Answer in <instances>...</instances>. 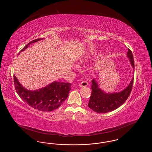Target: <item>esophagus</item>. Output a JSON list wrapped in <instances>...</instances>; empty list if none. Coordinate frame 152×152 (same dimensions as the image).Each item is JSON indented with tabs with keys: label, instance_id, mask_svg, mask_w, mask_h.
Segmentation results:
<instances>
[{
	"label": "esophagus",
	"instance_id": "esophagus-1",
	"mask_svg": "<svg viewBox=\"0 0 152 152\" xmlns=\"http://www.w3.org/2000/svg\"><path fill=\"white\" fill-rule=\"evenodd\" d=\"M88 85V83L87 81H82L79 84V87H87Z\"/></svg>",
	"mask_w": 152,
	"mask_h": 152
}]
</instances>
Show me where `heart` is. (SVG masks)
<instances>
[{
    "mask_svg": "<svg viewBox=\"0 0 152 152\" xmlns=\"http://www.w3.org/2000/svg\"><path fill=\"white\" fill-rule=\"evenodd\" d=\"M94 54L91 53V54H89L88 55L84 56L83 58H82L80 59V63L81 64H83L84 63H86L89 59H91L92 57H94ZM77 67H78V65H77V64H75L74 65V68H77Z\"/></svg>",
    "mask_w": 152,
    "mask_h": 152,
    "instance_id": "heart-1",
    "label": "heart"
}]
</instances>
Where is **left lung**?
<instances>
[{
	"label": "left lung",
	"instance_id": "8db88e82",
	"mask_svg": "<svg viewBox=\"0 0 152 152\" xmlns=\"http://www.w3.org/2000/svg\"><path fill=\"white\" fill-rule=\"evenodd\" d=\"M131 65L134 69L133 56L129 49L127 52ZM133 83V77L129 85L124 89L117 92H106L101 89L95 79L92 80V94L90 97L89 108L97 113H105L113 111L120 107L127 100L132 91Z\"/></svg>",
	"mask_w": 152,
	"mask_h": 152
}]
</instances>
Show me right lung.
<instances>
[{
	"instance_id": "right-lung-1",
	"label": "right lung",
	"mask_w": 152,
	"mask_h": 152,
	"mask_svg": "<svg viewBox=\"0 0 152 152\" xmlns=\"http://www.w3.org/2000/svg\"><path fill=\"white\" fill-rule=\"evenodd\" d=\"M43 39H37L30 42L19 53L30 44ZM14 79L16 91L22 100L31 107L43 112H51L58 108L68 97L72 86L68 83L53 81L43 88L31 91L23 87L15 75Z\"/></svg>"
}]
</instances>
